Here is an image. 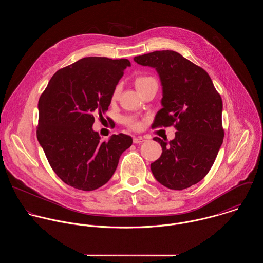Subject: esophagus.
Masks as SVG:
<instances>
[{
    "label": "esophagus",
    "instance_id": "obj_1",
    "mask_svg": "<svg viewBox=\"0 0 263 263\" xmlns=\"http://www.w3.org/2000/svg\"><path fill=\"white\" fill-rule=\"evenodd\" d=\"M133 141H134V143H135V144H140V143L145 142L146 140H145V138H143V137H135Z\"/></svg>",
    "mask_w": 263,
    "mask_h": 263
}]
</instances>
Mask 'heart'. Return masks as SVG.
I'll list each match as a JSON object with an SVG mask.
<instances>
[{
    "instance_id": "obj_1",
    "label": "heart",
    "mask_w": 263,
    "mask_h": 263,
    "mask_svg": "<svg viewBox=\"0 0 263 263\" xmlns=\"http://www.w3.org/2000/svg\"><path fill=\"white\" fill-rule=\"evenodd\" d=\"M152 80H154L153 77L150 76H140L136 79L135 81V84H136V87L139 89L141 88L142 86H144L145 84H147L148 82H150ZM119 92H120V86L117 85L114 90H113L112 95H111V98L115 99L117 98V96L119 95ZM124 125H126L128 128L130 129H134V130H138L142 127V121L137 118L136 116H133V115H129V116H125L123 119H122Z\"/></svg>"
}]
</instances>
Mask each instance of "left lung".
<instances>
[{
    "label": "left lung",
    "mask_w": 263,
    "mask_h": 263,
    "mask_svg": "<svg viewBox=\"0 0 263 263\" xmlns=\"http://www.w3.org/2000/svg\"><path fill=\"white\" fill-rule=\"evenodd\" d=\"M134 60L155 68L163 86V108L152 127L173 125L177 130L169 143L154 138L162 155L151 164L153 175L173 190L190 187L209 173L223 144L221 95L202 68L176 51L157 50Z\"/></svg>",
    "instance_id": "obj_1"
}]
</instances>
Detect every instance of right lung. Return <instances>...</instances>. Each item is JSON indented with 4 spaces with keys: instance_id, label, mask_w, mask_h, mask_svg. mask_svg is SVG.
<instances>
[{
    "instance_id": "obj_1",
    "label": "right lung",
    "mask_w": 263,
    "mask_h": 263,
    "mask_svg": "<svg viewBox=\"0 0 263 263\" xmlns=\"http://www.w3.org/2000/svg\"><path fill=\"white\" fill-rule=\"evenodd\" d=\"M126 59L88 57L59 70L38 101V142L54 173L72 187L91 191L112 177L129 136L102 142L92 129L95 115L108 110Z\"/></svg>"
}]
</instances>
